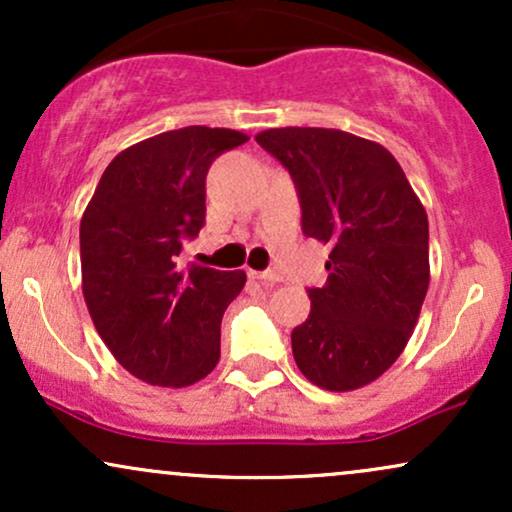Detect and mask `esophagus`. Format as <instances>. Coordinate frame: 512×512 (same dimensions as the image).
<instances>
[{
	"label": "esophagus",
	"mask_w": 512,
	"mask_h": 512,
	"mask_svg": "<svg viewBox=\"0 0 512 512\" xmlns=\"http://www.w3.org/2000/svg\"><path fill=\"white\" fill-rule=\"evenodd\" d=\"M250 276H252V279L262 281L264 286H274V284H279V281H281V276L272 272V269H269V272H250Z\"/></svg>",
	"instance_id": "esophagus-1"
}]
</instances>
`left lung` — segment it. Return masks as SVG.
Here are the masks:
<instances>
[{
    "label": "left lung",
    "mask_w": 512,
    "mask_h": 512,
    "mask_svg": "<svg viewBox=\"0 0 512 512\" xmlns=\"http://www.w3.org/2000/svg\"><path fill=\"white\" fill-rule=\"evenodd\" d=\"M257 144L291 173L308 238L330 245L322 289L291 332L296 366L310 383L349 392L373 383L407 346L428 267V216L385 146L325 127H281Z\"/></svg>",
    "instance_id": "8db88e82"
}]
</instances>
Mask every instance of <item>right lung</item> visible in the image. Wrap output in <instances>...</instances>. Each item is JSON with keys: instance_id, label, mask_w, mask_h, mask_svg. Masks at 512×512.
I'll return each mask as SVG.
<instances>
[{"instance_id": "add662e5", "label": "right lung", "mask_w": 512, "mask_h": 512, "mask_svg": "<svg viewBox=\"0 0 512 512\" xmlns=\"http://www.w3.org/2000/svg\"><path fill=\"white\" fill-rule=\"evenodd\" d=\"M248 142L223 127H182L120 151L81 216V289L93 325L134 378L187 387L221 356V317L245 272L182 267L207 216L216 156Z\"/></svg>"}]
</instances>
